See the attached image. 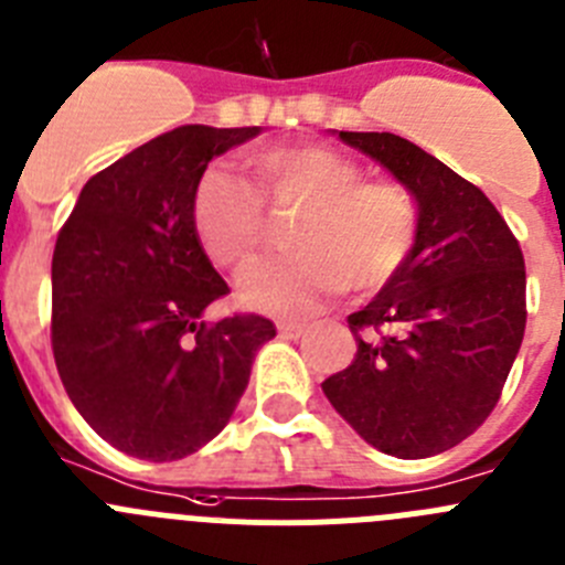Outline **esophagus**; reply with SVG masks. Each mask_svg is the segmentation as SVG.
<instances>
[{"label": "esophagus", "mask_w": 565, "mask_h": 565, "mask_svg": "<svg viewBox=\"0 0 565 565\" xmlns=\"http://www.w3.org/2000/svg\"><path fill=\"white\" fill-rule=\"evenodd\" d=\"M305 324H297V322H279L277 324V333L282 335V339H299V335H305Z\"/></svg>", "instance_id": "esophagus-1"}]
</instances>
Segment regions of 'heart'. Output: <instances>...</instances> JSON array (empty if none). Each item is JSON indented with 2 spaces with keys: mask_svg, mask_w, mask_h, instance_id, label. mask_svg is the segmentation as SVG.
<instances>
[{
  "mask_svg": "<svg viewBox=\"0 0 565 565\" xmlns=\"http://www.w3.org/2000/svg\"><path fill=\"white\" fill-rule=\"evenodd\" d=\"M252 188L224 168L201 173L190 218L215 266L255 260L266 243L263 207L297 212L286 235L291 257L248 268L237 279L246 308L302 319L339 294L384 288L412 255L420 230L417 201L390 179H364L359 162L328 145H279L248 153Z\"/></svg>",
  "mask_w": 565,
  "mask_h": 565,
  "instance_id": "1",
  "label": "heart"
}]
</instances>
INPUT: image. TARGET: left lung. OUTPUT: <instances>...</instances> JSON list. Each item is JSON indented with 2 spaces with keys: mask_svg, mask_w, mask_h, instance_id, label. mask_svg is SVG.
Listing matches in <instances>:
<instances>
[{
  "mask_svg": "<svg viewBox=\"0 0 565 565\" xmlns=\"http://www.w3.org/2000/svg\"><path fill=\"white\" fill-rule=\"evenodd\" d=\"M417 201L401 271L350 313L359 353L322 384L361 439L397 459L443 454L488 420L526 328L519 241L482 190L395 134L339 131Z\"/></svg>",
  "mask_w": 565,
  "mask_h": 565,
  "instance_id": "8db88e82",
  "label": "left lung"
}]
</instances>
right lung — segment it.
<instances>
[{
    "label": "right lung",
    "instance_id": "add662e5",
    "mask_svg": "<svg viewBox=\"0 0 565 565\" xmlns=\"http://www.w3.org/2000/svg\"><path fill=\"white\" fill-rule=\"evenodd\" d=\"M260 126H181L83 184L53 252V353L81 417L117 451L170 462L230 423L268 319L204 322L224 277L195 237V181Z\"/></svg>",
    "mask_w": 565,
    "mask_h": 565
}]
</instances>
